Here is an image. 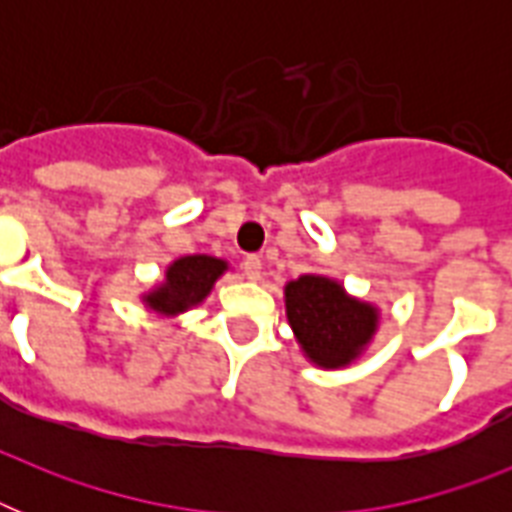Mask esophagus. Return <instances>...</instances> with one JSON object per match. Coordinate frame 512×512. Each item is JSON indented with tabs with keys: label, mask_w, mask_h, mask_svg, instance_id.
I'll return each mask as SVG.
<instances>
[{
	"label": "esophagus",
	"mask_w": 512,
	"mask_h": 512,
	"mask_svg": "<svg viewBox=\"0 0 512 512\" xmlns=\"http://www.w3.org/2000/svg\"><path fill=\"white\" fill-rule=\"evenodd\" d=\"M241 271H244V276H247L249 281H257L260 276H263V260L255 255H249L244 263H241Z\"/></svg>",
	"instance_id": "esophagus-1"
}]
</instances>
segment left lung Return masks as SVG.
<instances>
[{"instance_id":"left-lung-1","label":"left lung","mask_w":512,"mask_h":512,"mask_svg":"<svg viewBox=\"0 0 512 512\" xmlns=\"http://www.w3.org/2000/svg\"><path fill=\"white\" fill-rule=\"evenodd\" d=\"M284 303L305 358L321 369H340L361 356L380 321L372 303L350 297L335 279L316 273L289 281Z\"/></svg>"}]
</instances>
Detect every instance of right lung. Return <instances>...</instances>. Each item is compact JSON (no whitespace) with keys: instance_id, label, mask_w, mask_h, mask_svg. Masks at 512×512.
Listing matches in <instances>:
<instances>
[{"instance_id":"add662e5","label":"right lung","mask_w":512,"mask_h":512,"mask_svg":"<svg viewBox=\"0 0 512 512\" xmlns=\"http://www.w3.org/2000/svg\"><path fill=\"white\" fill-rule=\"evenodd\" d=\"M228 271L225 260L209 255H188L180 257L167 268L164 281L148 295H143V303L151 311L162 316H177L188 311L193 305H199L204 297L212 292L215 281Z\"/></svg>"}]
</instances>
